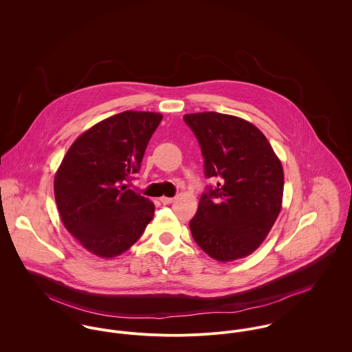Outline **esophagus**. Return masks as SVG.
Masks as SVG:
<instances>
[{"mask_svg":"<svg viewBox=\"0 0 352 352\" xmlns=\"http://www.w3.org/2000/svg\"><path fill=\"white\" fill-rule=\"evenodd\" d=\"M160 201H161L162 204H170V203L173 201V198H166V197H162V198H160Z\"/></svg>","mask_w":352,"mask_h":352,"instance_id":"obj_1","label":"esophagus"}]
</instances>
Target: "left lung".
Wrapping results in <instances>:
<instances>
[{
	"instance_id": "left-lung-1",
	"label": "left lung",
	"mask_w": 352,
	"mask_h": 352,
	"mask_svg": "<svg viewBox=\"0 0 352 352\" xmlns=\"http://www.w3.org/2000/svg\"><path fill=\"white\" fill-rule=\"evenodd\" d=\"M204 158V176L218 177L201 194L190 221L195 243L210 257L232 261L256 251L275 223L283 198V168L264 134L232 115H184Z\"/></svg>"
}]
</instances>
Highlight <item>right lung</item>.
<instances>
[{
	"instance_id": "add662e5",
	"label": "right lung",
	"mask_w": 352,
	"mask_h": 352,
	"mask_svg": "<svg viewBox=\"0 0 352 352\" xmlns=\"http://www.w3.org/2000/svg\"><path fill=\"white\" fill-rule=\"evenodd\" d=\"M161 113L124 111L81 134L65 154L54 179L65 228L89 252L115 257L142 236L154 204L129 190L138 173Z\"/></svg>"
}]
</instances>
